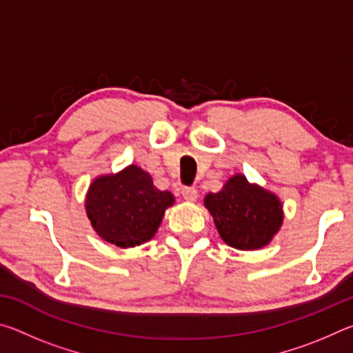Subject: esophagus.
<instances>
[{"label": "esophagus", "mask_w": 353, "mask_h": 353, "mask_svg": "<svg viewBox=\"0 0 353 353\" xmlns=\"http://www.w3.org/2000/svg\"><path fill=\"white\" fill-rule=\"evenodd\" d=\"M182 196H183V199L185 201H188V202H194L196 199H198V190H196L194 187H185L183 190H182Z\"/></svg>", "instance_id": "esophagus-1"}]
</instances>
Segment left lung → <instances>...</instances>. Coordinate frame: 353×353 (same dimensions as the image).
<instances>
[{
    "label": "left lung",
    "mask_w": 353,
    "mask_h": 353,
    "mask_svg": "<svg viewBox=\"0 0 353 353\" xmlns=\"http://www.w3.org/2000/svg\"><path fill=\"white\" fill-rule=\"evenodd\" d=\"M204 204L219 236L240 250L266 246L283 223L282 202L277 196L249 183L243 174L232 176L218 193H208Z\"/></svg>",
    "instance_id": "8db88e82"
}]
</instances>
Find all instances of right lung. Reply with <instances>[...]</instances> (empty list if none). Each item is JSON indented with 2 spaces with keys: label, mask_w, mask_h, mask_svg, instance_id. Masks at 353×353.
<instances>
[{
  "label": "right lung",
  "mask_w": 353,
  "mask_h": 353,
  "mask_svg": "<svg viewBox=\"0 0 353 353\" xmlns=\"http://www.w3.org/2000/svg\"><path fill=\"white\" fill-rule=\"evenodd\" d=\"M172 204L170 191L157 190L146 171L129 165L117 174L94 179L87 191L85 212L104 241L134 248L157 234L165 210Z\"/></svg>",
  "instance_id": "add662e5"
}]
</instances>
